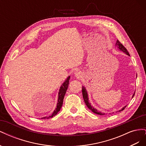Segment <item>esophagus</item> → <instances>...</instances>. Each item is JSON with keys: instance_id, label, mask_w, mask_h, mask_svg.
<instances>
[{"instance_id": "esophagus-1", "label": "esophagus", "mask_w": 146, "mask_h": 146, "mask_svg": "<svg viewBox=\"0 0 146 146\" xmlns=\"http://www.w3.org/2000/svg\"><path fill=\"white\" fill-rule=\"evenodd\" d=\"M75 75H76V77L78 78H80L83 77V74L80 70H77V71L75 72Z\"/></svg>"}]
</instances>
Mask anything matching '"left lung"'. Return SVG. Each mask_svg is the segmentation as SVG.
<instances>
[{"mask_svg": "<svg viewBox=\"0 0 146 146\" xmlns=\"http://www.w3.org/2000/svg\"><path fill=\"white\" fill-rule=\"evenodd\" d=\"M116 46H117V47L119 48V49H120L121 50H122L123 52L125 53V54H126L127 55H130L129 52H128L127 50V48L122 45V44L121 43V42L119 41V40H117V41H116ZM82 94H83V98L84 101H85V104L86 105V106H87L88 108H89L90 110H91V111H92V112H93V113H96V114H99V115H102H102H105V113L99 111L98 110H96V109L94 108L93 107H92V106L91 105V104L89 103V101H88V97L87 91H86V89H85V88L84 87V86H82ZM134 95H135V94L133 95V97L134 96ZM126 107H127V106H125L124 107H123V108L121 109V110H119V111H122V110H123L125 109V108Z\"/></svg>", "mask_w": 146, "mask_h": 146, "instance_id": "obj_1", "label": "left lung"}]
</instances>
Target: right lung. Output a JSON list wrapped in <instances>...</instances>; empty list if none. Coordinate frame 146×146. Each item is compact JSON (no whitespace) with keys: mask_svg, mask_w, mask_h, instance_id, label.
<instances>
[{"mask_svg":"<svg viewBox=\"0 0 146 146\" xmlns=\"http://www.w3.org/2000/svg\"><path fill=\"white\" fill-rule=\"evenodd\" d=\"M69 80H70V77L69 76L68 77V78L66 80V81L62 84V85H61V86L60 87V91H59V93H58V103H57L56 108H55V111L53 112L52 114L50 116H49V117H44L43 118L42 117L41 119H46V118L48 119V118H50V117H54V116H55L56 114L60 111V110L61 107H62V105H63L64 95L66 94V91H67L68 86H69Z\"/></svg>","mask_w":146,"mask_h":146,"instance_id":"obj_1","label":"right lung"}]
</instances>
